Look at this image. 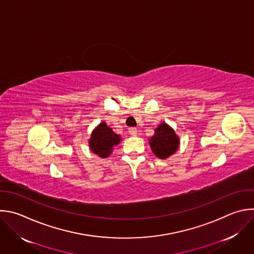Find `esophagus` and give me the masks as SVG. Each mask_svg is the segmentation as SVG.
Returning a JSON list of instances; mask_svg holds the SVG:
<instances>
[{
    "label": "esophagus",
    "instance_id": "obj_1",
    "mask_svg": "<svg viewBox=\"0 0 254 254\" xmlns=\"http://www.w3.org/2000/svg\"><path fill=\"white\" fill-rule=\"evenodd\" d=\"M128 133L130 135H136L137 134V129L135 127H129L128 128Z\"/></svg>",
    "mask_w": 254,
    "mask_h": 254
}]
</instances>
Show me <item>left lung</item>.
I'll return each mask as SVG.
<instances>
[{"instance_id": "obj_1", "label": "left lung", "mask_w": 254, "mask_h": 254, "mask_svg": "<svg viewBox=\"0 0 254 254\" xmlns=\"http://www.w3.org/2000/svg\"><path fill=\"white\" fill-rule=\"evenodd\" d=\"M179 137L174 129L164 123L155 128L154 135L149 140L153 153L159 158H166L174 154L179 147Z\"/></svg>"}]
</instances>
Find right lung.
Wrapping results in <instances>:
<instances>
[{
	"mask_svg": "<svg viewBox=\"0 0 254 254\" xmlns=\"http://www.w3.org/2000/svg\"><path fill=\"white\" fill-rule=\"evenodd\" d=\"M120 141V135L115 133L106 123H102L93 131L89 143L94 153L101 157H107L113 151V147L119 144Z\"/></svg>",
	"mask_w": 254,
	"mask_h": 254,
	"instance_id": "1",
	"label": "right lung"
}]
</instances>
